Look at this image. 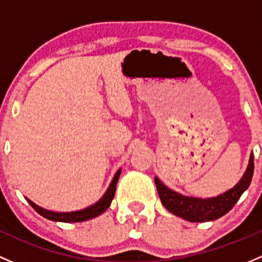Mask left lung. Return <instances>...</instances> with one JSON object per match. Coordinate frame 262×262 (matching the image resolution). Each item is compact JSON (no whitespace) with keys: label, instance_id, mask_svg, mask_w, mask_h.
Masks as SVG:
<instances>
[{"label":"left lung","instance_id":"left-lung-1","mask_svg":"<svg viewBox=\"0 0 262 262\" xmlns=\"http://www.w3.org/2000/svg\"><path fill=\"white\" fill-rule=\"evenodd\" d=\"M253 175V155L251 154L247 170L239 180L238 184L226 193L214 198L201 199L184 196L179 193H175L163 184L158 178H155L156 189L161 203L164 204L169 212L172 214L182 217L189 222H208L222 217L230 212L239 196L249 188Z\"/></svg>","mask_w":262,"mask_h":262}]
</instances>
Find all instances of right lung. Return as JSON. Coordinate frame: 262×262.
<instances>
[{
    "instance_id": "1",
    "label": "right lung",
    "mask_w": 262,
    "mask_h": 262,
    "mask_svg": "<svg viewBox=\"0 0 262 262\" xmlns=\"http://www.w3.org/2000/svg\"><path fill=\"white\" fill-rule=\"evenodd\" d=\"M121 174V169L116 172V175L113 177V180L110 185V188L107 189L106 194L97 202L96 204L93 206L88 207V208L82 209V211H77V212H69V213H58V212H51V211H47L44 208H40L39 206H36L35 203H32L31 201L28 202L30 203V206L35 209L40 215L42 217L48 218L50 221H59V222H83V221L91 220V218L97 217L98 214L103 213L111 204L113 196H115V191H116V185H117L118 178H120Z\"/></svg>"
}]
</instances>
